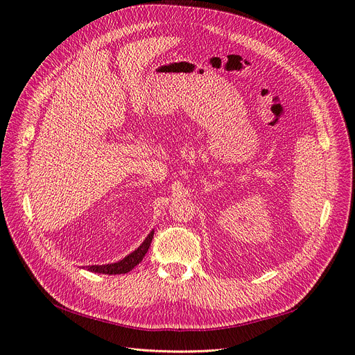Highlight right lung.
<instances>
[{
  "label": "right lung",
  "instance_id": "add662e5",
  "mask_svg": "<svg viewBox=\"0 0 355 355\" xmlns=\"http://www.w3.org/2000/svg\"><path fill=\"white\" fill-rule=\"evenodd\" d=\"M154 237V231H151L147 239L144 240V243L141 244L135 251H132L131 254H128L125 258H123L121 261L118 263H112V264H104V266H88L87 270L92 271V272H98V274H108V275H115V274H125L128 271H131L137 264H139L143 261L144 255L147 254L151 241Z\"/></svg>",
  "mask_w": 355,
  "mask_h": 355
}]
</instances>
